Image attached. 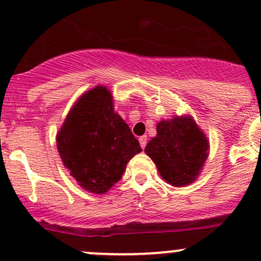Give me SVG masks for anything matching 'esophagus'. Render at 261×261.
Here are the masks:
<instances>
[{"mask_svg": "<svg viewBox=\"0 0 261 261\" xmlns=\"http://www.w3.org/2000/svg\"><path fill=\"white\" fill-rule=\"evenodd\" d=\"M139 141H140L141 147L145 148V147H146V145H147V136H141L140 139H139Z\"/></svg>", "mask_w": 261, "mask_h": 261, "instance_id": "34e87169", "label": "esophagus"}]
</instances>
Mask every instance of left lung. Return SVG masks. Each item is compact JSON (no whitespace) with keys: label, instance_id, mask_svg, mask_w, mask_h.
Here are the masks:
<instances>
[{"label":"left lung","instance_id":"left-lung-1","mask_svg":"<svg viewBox=\"0 0 261 261\" xmlns=\"http://www.w3.org/2000/svg\"><path fill=\"white\" fill-rule=\"evenodd\" d=\"M207 136L191 115H175L157 124V135L146 146L162 178L181 188L197 179L208 157Z\"/></svg>","mask_w":261,"mask_h":261}]
</instances>
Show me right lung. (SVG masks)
Wrapping results in <instances>:
<instances>
[{
    "label": "right lung",
    "instance_id": "obj_1",
    "mask_svg": "<svg viewBox=\"0 0 261 261\" xmlns=\"http://www.w3.org/2000/svg\"><path fill=\"white\" fill-rule=\"evenodd\" d=\"M65 168L85 190L106 194L121 179L127 162L142 149L114 112L112 92L97 86L77 99L56 135Z\"/></svg>",
    "mask_w": 261,
    "mask_h": 261
}]
</instances>
